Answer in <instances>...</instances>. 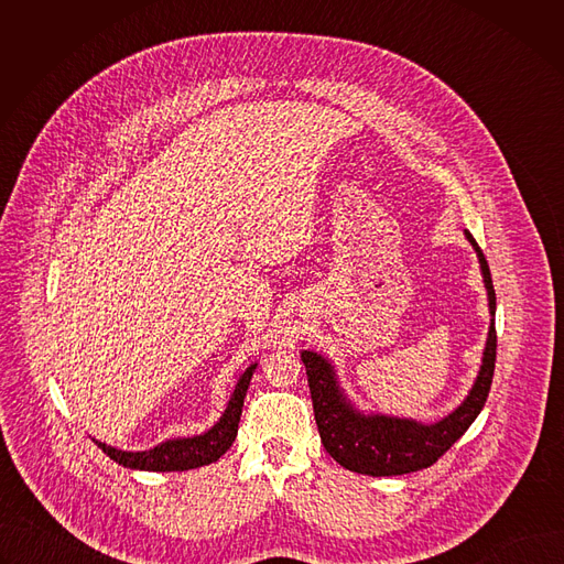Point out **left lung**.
Instances as JSON below:
<instances>
[{
	"instance_id": "8db88e82",
	"label": "left lung",
	"mask_w": 564,
	"mask_h": 564,
	"mask_svg": "<svg viewBox=\"0 0 564 564\" xmlns=\"http://www.w3.org/2000/svg\"><path fill=\"white\" fill-rule=\"evenodd\" d=\"M464 236L477 254L479 272L485 279L491 326L477 377L455 411L431 424L413 417L366 413L352 404V399L339 383L335 364L328 357L314 350L301 352L321 442L344 468L352 473L386 477L429 468L466 433L479 411L485 409L494 381L498 348L496 290L485 254H481L468 229H464Z\"/></svg>"
}]
</instances>
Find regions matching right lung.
<instances>
[{
	"instance_id": "obj_1",
	"label": "right lung",
	"mask_w": 564,
	"mask_h": 564,
	"mask_svg": "<svg viewBox=\"0 0 564 564\" xmlns=\"http://www.w3.org/2000/svg\"><path fill=\"white\" fill-rule=\"evenodd\" d=\"M259 364H250L243 372H240L231 397L225 406V413L220 420L205 433L192 435V437H172L160 442L153 448L147 451H120L105 442H98V448L107 453L113 462L122 464L124 468L133 470H155V473H167V470H189L205 464L216 462L236 440L240 413H243V399L250 388V379L254 375Z\"/></svg>"
}]
</instances>
